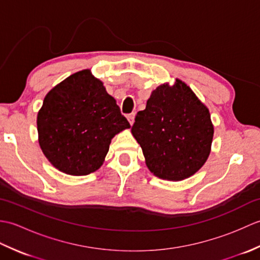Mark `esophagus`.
Wrapping results in <instances>:
<instances>
[{"label": "esophagus", "mask_w": 260, "mask_h": 260, "mask_svg": "<svg viewBox=\"0 0 260 260\" xmlns=\"http://www.w3.org/2000/svg\"><path fill=\"white\" fill-rule=\"evenodd\" d=\"M127 119H128L131 125H133L134 124V119H135V113H131V114L127 115Z\"/></svg>", "instance_id": "1"}]
</instances>
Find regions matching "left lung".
I'll use <instances>...</instances> for the list:
<instances>
[{"mask_svg": "<svg viewBox=\"0 0 260 260\" xmlns=\"http://www.w3.org/2000/svg\"><path fill=\"white\" fill-rule=\"evenodd\" d=\"M132 134L141 145L151 172L164 180H183L206 163L213 126L208 108L189 86L176 79L152 92L137 113Z\"/></svg>", "mask_w": 260, "mask_h": 260, "instance_id": "1", "label": "left lung"}]
</instances>
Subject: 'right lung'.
<instances>
[{"instance_id": "add662e5", "label": "right lung", "mask_w": 260, "mask_h": 260, "mask_svg": "<svg viewBox=\"0 0 260 260\" xmlns=\"http://www.w3.org/2000/svg\"><path fill=\"white\" fill-rule=\"evenodd\" d=\"M37 124L43 154L54 168L71 175L95 172L113 137L131 127L89 70L71 75L47 93Z\"/></svg>"}]
</instances>
